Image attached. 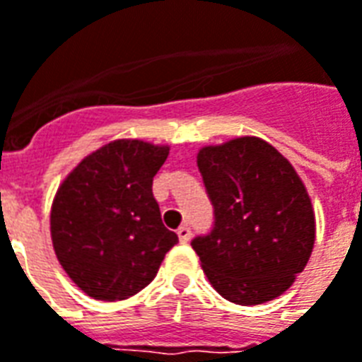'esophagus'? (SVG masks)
<instances>
[{
    "label": "esophagus",
    "mask_w": 362,
    "mask_h": 362,
    "mask_svg": "<svg viewBox=\"0 0 362 362\" xmlns=\"http://www.w3.org/2000/svg\"><path fill=\"white\" fill-rule=\"evenodd\" d=\"M176 233H178V239H180L182 243H187V241H189V239H192V228H189V226H187V224L180 226Z\"/></svg>",
    "instance_id": "esophagus-1"
}]
</instances>
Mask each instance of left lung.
I'll return each mask as SVG.
<instances>
[{
    "label": "left lung",
    "mask_w": 362,
    "mask_h": 362,
    "mask_svg": "<svg viewBox=\"0 0 362 362\" xmlns=\"http://www.w3.org/2000/svg\"><path fill=\"white\" fill-rule=\"evenodd\" d=\"M197 167L214 222L192 247L211 285L239 305L281 296L315 243V214L296 170L255 136L203 148Z\"/></svg>",
    "instance_id": "obj_1"
}]
</instances>
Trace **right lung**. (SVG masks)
I'll use <instances>...</instances> for the list:
<instances>
[{
    "instance_id": "obj_1",
    "label": "right lung",
    "mask_w": 362,
    "mask_h": 362,
    "mask_svg": "<svg viewBox=\"0 0 362 362\" xmlns=\"http://www.w3.org/2000/svg\"><path fill=\"white\" fill-rule=\"evenodd\" d=\"M169 148L115 140L83 159L52 201L60 266L95 300H125L148 286L178 243L163 226L151 184Z\"/></svg>"
}]
</instances>
